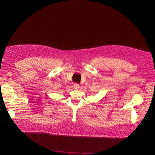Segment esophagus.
<instances>
[{
    "instance_id": "1",
    "label": "esophagus",
    "mask_w": 155,
    "mask_h": 155,
    "mask_svg": "<svg viewBox=\"0 0 155 155\" xmlns=\"http://www.w3.org/2000/svg\"><path fill=\"white\" fill-rule=\"evenodd\" d=\"M74 88H75V90H78V88L80 87V85L78 84H77V83H75L74 84Z\"/></svg>"
}]
</instances>
